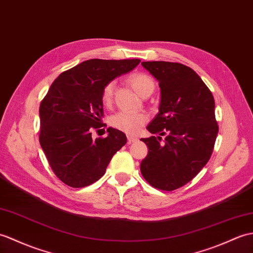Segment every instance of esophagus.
I'll list each match as a JSON object with an SVG mask.
<instances>
[{
	"label": "esophagus",
	"mask_w": 253,
	"mask_h": 253,
	"mask_svg": "<svg viewBox=\"0 0 253 253\" xmlns=\"http://www.w3.org/2000/svg\"><path fill=\"white\" fill-rule=\"evenodd\" d=\"M127 140H128L129 143H131V142H136V141L138 140V138L133 137V136H130V134H128V136H127Z\"/></svg>",
	"instance_id": "34e87169"
}]
</instances>
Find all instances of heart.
I'll return each instance as SVG.
<instances>
[{
    "label": "heart",
    "mask_w": 253,
    "mask_h": 253,
    "mask_svg": "<svg viewBox=\"0 0 253 253\" xmlns=\"http://www.w3.org/2000/svg\"><path fill=\"white\" fill-rule=\"evenodd\" d=\"M127 81L129 85L133 88V90L141 97L150 95L154 90V80L144 72H134L128 76ZM114 87V82H110V83L104 85L101 92V101L104 105H108L112 102ZM146 121H148V115L144 112L122 111V112L116 113L111 117L110 124L112 127L119 129V130L133 133L137 132L145 124Z\"/></svg>",
    "instance_id": "heart-1"
}]
</instances>
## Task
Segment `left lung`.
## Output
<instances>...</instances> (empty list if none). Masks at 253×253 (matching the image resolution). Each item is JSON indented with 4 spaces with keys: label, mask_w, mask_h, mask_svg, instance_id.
Instances as JSON below:
<instances>
[{
    "label": "left lung",
    "mask_w": 253,
    "mask_h": 253,
    "mask_svg": "<svg viewBox=\"0 0 253 253\" xmlns=\"http://www.w3.org/2000/svg\"><path fill=\"white\" fill-rule=\"evenodd\" d=\"M141 64L158 81L162 99L160 113L146 127L158 137L141 139L149 153L140 170L150 185L170 192L189 183L212 154L219 131L214 99L190 67L168 61Z\"/></svg>",
    "instance_id": "8db88e82"
}]
</instances>
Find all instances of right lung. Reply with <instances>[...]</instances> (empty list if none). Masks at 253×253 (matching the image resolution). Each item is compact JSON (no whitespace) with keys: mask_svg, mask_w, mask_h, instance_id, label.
I'll return each instance as SVG.
<instances>
[{"mask_svg":"<svg viewBox=\"0 0 253 253\" xmlns=\"http://www.w3.org/2000/svg\"><path fill=\"white\" fill-rule=\"evenodd\" d=\"M140 59H89L62 72L40 104V144L52 171L64 184L84 187L95 183L127 138L108 128L104 138L92 139L101 122V92L105 84L130 71Z\"/></svg>","mask_w":253,"mask_h":253,"instance_id":"add662e5","label":"right lung"}]
</instances>
